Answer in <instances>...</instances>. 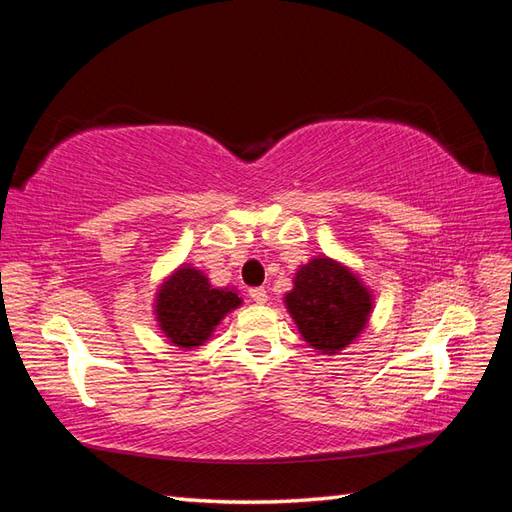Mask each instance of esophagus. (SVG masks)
Masks as SVG:
<instances>
[{
  "label": "esophagus",
  "instance_id": "1",
  "mask_svg": "<svg viewBox=\"0 0 512 512\" xmlns=\"http://www.w3.org/2000/svg\"><path fill=\"white\" fill-rule=\"evenodd\" d=\"M248 297L253 299L257 306H264V303L268 301V292L264 288H250L248 290Z\"/></svg>",
  "mask_w": 512,
  "mask_h": 512
}]
</instances>
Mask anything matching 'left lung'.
I'll list each match as a JSON object with an SVG mask.
<instances>
[{"mask_svg":"<svg viewBox=\"0 0 512 512\" xmlns=\"http://www.w3.org/2000/svg\"><path fill=\"white\" fill-rule=\"evenodd\" d=\"M284 306L301 339L319 354H341L367 328L374 295L350 266L328 255L297 268Z\"/></svg>","mask_w":512,"mask_h":512,"instance_id":"obj_1","label":"left lung"}]
</instances>
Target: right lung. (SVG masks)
<instances>
[{"label": "right lung", "instance_id": "1", "mask_svg": "<svg viewBox=\"0 0 512 512\" xmlns=\"http://www.w3.org/2000/svg\"><path fill=\"white\" fill-rule=\"evenodd\" d=\"M242 306L235 288H215L200 268L180 264L160 281L154 317L165 339L184 352L211 339L226 314Z\"/></svg>", "mask_w": 512, "mask_h": 512}]
</instances>
